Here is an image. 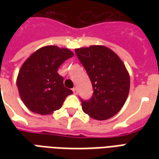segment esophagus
<instances>
[{"instance_id": "1", "label": "esophagus", "mask_w": 159, "mask_h": 159, "mask_svg": "<svg viewBox=\"0 0 159 159\" xmlns=\"http://www.w3.org/2000/svg\"><path fill=\"white\" fill-rule=\"evenodd\" d=\"M72 91H73V93H75V94H77V93H78V90H77V88H73L72 89Z\"/></svg>"}]
</instances>
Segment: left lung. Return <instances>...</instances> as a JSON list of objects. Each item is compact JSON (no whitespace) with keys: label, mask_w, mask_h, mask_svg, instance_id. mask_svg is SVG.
Returning <instances> with one entry per match:
<instances>
[{"label":"left lung","mask_w":159,"mask_h":159,"mask_svg":"<svg viewBox=\"0 0 159 159\" xmlns=\"http://www.w3.org/2000/svg\"><path fill=\"white\" fill-rule=\"evenodd\" d=\"M76 54L89 75L93 93L81 99L83 111L96 120L113 117L121 110L129 92L130 80L118 56L104 46L76 49Z\"/></svg>","instance_id":"1"}]
</instances>
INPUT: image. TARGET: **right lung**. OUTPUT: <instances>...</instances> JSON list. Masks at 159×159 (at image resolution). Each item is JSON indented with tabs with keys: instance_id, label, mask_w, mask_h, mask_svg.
Returning <instances> with one entry per match:
<instances>
[{
	"instance_id": "obj_1",
	"label": "right lung",
	"mask_w": 159,
	"mask_h": 159,
	"mask_svg": "<svg viewBox=\"0 0 159 159\" xmlns=\"http://www.w3.org/2000/svg\"><path fill=\"white\" fill-rule=\"evenodd\" d=\"M74 55L67 48L47 46L30 55L19 70L17 86L28 109L41 115L59 110L66 97L73 93L64 86L59 67Z\"/></svg>"
}]
</instances>
